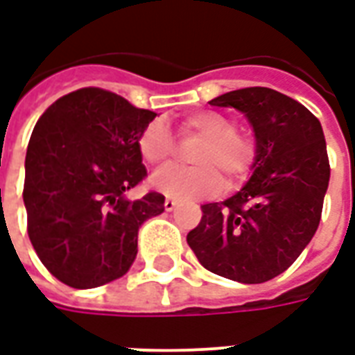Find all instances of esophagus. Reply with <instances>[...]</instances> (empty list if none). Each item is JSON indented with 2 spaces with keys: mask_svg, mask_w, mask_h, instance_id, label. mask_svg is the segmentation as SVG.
I'll return each mask as SVG.
<instances>
[{
  "mask_svg": "<svg viewBox=\"0 0 355 355\" xmlns=\"http://www.w3.org/2000/svg\"><path fill=\"white\" fill-rule=\"evenodd\" d=\"M163 207H165V211H173V209L177 207V201L167 198V200H165V203H163Z\"/></svg>",
  "mask_w": 355,
  "mask_h": 355,
  "instance_id": "1",
  "label": "esophagus"
}]
</instances>
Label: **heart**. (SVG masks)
<instances>
[{
    "instance_id": "obj_1",
    "label": "heart",
    "mask_w": 355,
    "mask_h": 355,
    "mask_svg": "<svg viewBox=\"0 0 355 355\" xmlns=\"http://www.w3.org/2000/svg\"><path fill=\"white\" fill-rule=\"evenodd\" d=\"M182 139H198L201 144L192 152L196 167H167L152 177L157 192L175 200H200L215 196L223 186L236 184L251 173L257 159V146L232 117L203 110L182 119L178 127ZM142 162L163 165L175 154V142L169 129L162 121L146 125L137 140Z\"/></svg>"
}]
</instances>
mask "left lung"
Segmentation results:
<instances>
[{
  "label": "left lung",
  "mask_w": 355,
  "mask_h": 355,
  "mask_svg": "<svg viewBox=\"0 0 355 355\" xmlns=\"http://www.w3.org/2000/svg\"><path fill=\"white\" fill-rule=\"evenodd\" d=\"M209 104L245 114L257 159L238 193L201 205L186 241L209 272L264 283L297 261L320 226L331 175L323 129L306 106L268 87L230 91Z\"/></svg>",
  "instance_id": "1"
}]
</instances>
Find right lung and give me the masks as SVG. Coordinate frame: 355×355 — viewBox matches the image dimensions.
Here are the masks:
<instances>
[{
  "label": "right lung",
  "mask_w": 355,
  "mask_h": 355,
  "mask_svg": "<svg viewBox=\"0 0 355 355\" xmlns=\"http://www.w3.org/2000/svg\"><path fill=\"white\" fill-rule=\"evenodd\" d=\"M157 116L98 87L60 96L37 119L26 150L28 236L43 266L73 289L129 272L139 228L162 215L165 198L127 192L146 177L137 148Z\"/></svg>",
  "instance_id": "add662e5"
}]
</instances>
